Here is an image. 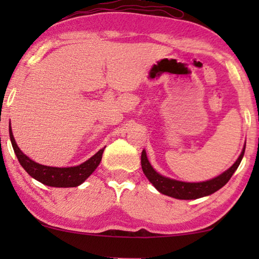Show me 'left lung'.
<instances>
[{
	"mask_svg": "<svg viewBox=\"0 0 259 259\" xmlns=\"http://www.w3.org/2000/svg\"><path fill=\"white\" fill-rule=\"evenodd\" d=\"M244 152H245V147L243 148L242 153H240L239 158L237 159L235 164H233L229 169H226L224 173L221 176L215 177V178L211 180H206V182L201 183H185L179 182V180L169 179L166 177L159 175L155 169L152 167L150 161H148L146 152L145 150L141 153V167L145 176L150 180L155 189L162 194L166 196L176 198V199H197V198H201L205 196H210V194L214 193L215 191L222 189L226 183L229 182L233 173L242 161L244 157Z\"/></svg>",
	"mask_w": 259,
	"mask_h": 259,
	"instance_id": "1",
	"label": "left lung"
}]
</instances>
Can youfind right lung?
<instances>
[{
    "instance_id": "1",
    "label": "right lung",
    "mask_w": 259,
    "mask_h": 259,
    "mask_svg": "<svg viewBox=\"0 0 259 259\" xmlns=\"http://www.w3.org/2000/svg\"><path fill=\"white\" fill-rule=\"evenodd\" d=\"M10 141H12L14 152H15L20 164L26 169L28 175L33 177L34 179L45 184L47 186L53 187H76L82 184L94 169L100 164L104 148H101L98 153H95L93 157L88 159L87 161L82 162L79 166H73V167H52V166H45L37 164L22 153L19 146L16 145V141L14 139L12 127L9 128Z\"/></svg>"
}]
</instances>
